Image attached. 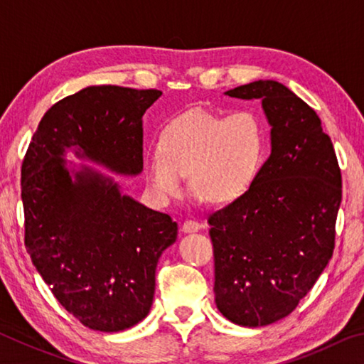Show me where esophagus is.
<instances>
[{"mask_svg":"<svg viewBox=\"0 0 364 364\" xmlns=\"http://www.w3.org/2000/svg\"><path fill=\"white\" fill-rule=\"evenodd\" d=\"M202 228V223H199V221L196 220H186L183 223V231L184 232H194V231H199Z\"/></svg>","mask_w":364,"mask_h":364,"instance_id":"esophagus-1","label":"esophagus"}]
</instances>
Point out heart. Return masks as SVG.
I'll return each instance as SVG.
<instances>
[{"label":"heart","instance_id":"1","mask_svg":"<svg viewBox=\"0 0 364 364\" xmlns=\"http://www.w3.org/2000/svg\"><path fill=\"white\" fill-rule=\"evenodd\" d=\"M263 156L264 132L257 115L189 110L164 128L159 152L146 159L144 175L160 204L183 194L188 175L197 199L228 205L254 186Z\"/></svg>","mask_w":364,"mask_h":364}]
</instances>
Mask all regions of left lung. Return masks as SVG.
<instances>
[{
    "mask_svg": "<svg viewBox=\"0 0 364 364\" xmlns=\"http://www.w3.org/2000/svg\"><path fill=\"white\" fill-rule=\"evenodd\" d=\"M226 95L262 100L271 125L254 186L207 220L218 310L257 328L292 313L329 263L342 175L318 114L284 85L258 80Z\"/></svg>",
    "mask_w": 364,
    "mask_h": 364,
    "instance_id": "left-lung-1",
    "label": "left lung"
}]
</instances>
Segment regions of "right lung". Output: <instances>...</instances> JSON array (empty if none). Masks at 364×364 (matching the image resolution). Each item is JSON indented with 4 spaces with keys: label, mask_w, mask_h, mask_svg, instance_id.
<instances>
[{
    "label": "right lung",
    "mask_w": 364,
    "mask_h": 364,
    "mask_svg": "<svg viewBox=\"0 0 364 364\" xmlns=\"http://www.w3.org/2000/svg\"><path fill=\"white\" fill-rule=\"evenodd\" d=\"M162 91L88 86L43 115L22 162L27 252L54 297L86 328L119 332L147 316L162 252L175 242L170 215L122 196L112 178L63 159L93 160L115 173L143 170V115Z\"/></svg>",
    "instance_id": "right-lung-1"
}]
</instances>
